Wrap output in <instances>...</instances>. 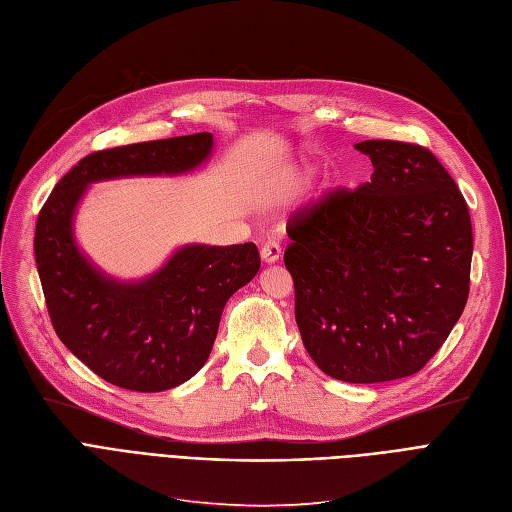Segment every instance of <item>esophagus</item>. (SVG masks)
Instances as JSON below:
<instances>
[{
    "label": "esophagus",
    "mask_w": 512,
    "mask_h": 512,
    "mask_svg": "<svg viewBox=\"0 0 512 512\" xmlns=\"http://www.w3.org/2000/svg\"><path fill=\"white\" fill-rule=\"evenodd\" d=\"M280 255H282V249H280V244L274 240H268L261 246V259H263V263H268V266L270 263H276L280 259Z\"/></svg>",
    "instance_id": "esophagus-1"
}]
</instances>
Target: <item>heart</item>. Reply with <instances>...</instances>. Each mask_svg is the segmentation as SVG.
<instances>
[{
  "instance_id": "b5f03b06",
  "label": "heart",
  "mask_w": 512,
  "mask_h": 512,
  "mask_svg": "<svg viewBox=\"0 0 512 512\" xmlns=\"http://www.w3.org/2000/svg\"><path fill=\"white\" fill-rule=\"evenodd\" d=\"M304 175H306V170L301 168V166H297V164L285 166V168H282L280 173H278L274 185L266 192V200H268V202H282V200H285V198L293 192V189L301 183V179H304Z\"/></svg>"
}]
</instances>
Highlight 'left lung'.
Returning <instances> with one entry per match:
<instances>
[{
	"label": "left lung",
	"instance_id": "1",
	"mask_svg": "<svg viewBox=\"0 0 512 512\" xmlns=\"http://www.w3.org/2000/svg\"><path fill=\"white\" fill-rule=\"evenodd\" d=\"M371 183L333 192L289 227L295 320L320 371L350 384L418 373L464 312L472 225L428 149L354 145Z\"/></svg>",
	"mask_w": 512,
	"mask_h": 512
}]
</instances>
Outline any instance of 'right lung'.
Wrapping results in <instances>:
<instances>
[{
	"instance_id": "1",
	"label": "right lung",
	"mask_w": 512,
	"mask_h": 512,
	"mask_svg": "<svg viewBox=\"0 0 512 512\" xmlns=\"http://www.w3.org/2000/svg\"><path fill=\"white\" fill-rule=\"evenodd\" d=\"M213 135L173 137L94 151L56 183L35 225V263L52 327L105 382L162 392L194 377L213 350L223 308L259 272L253 242L183 244L149 276L122 280L80 249L75 213L88 187L128 177L194 173Z\"/></svg>"
}]
</instances>
